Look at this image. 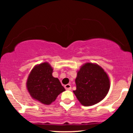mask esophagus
Segmentation results:
<instances>
[{
	"label": "esophagus",
	"mask_w": 133,
	"mask_h": 133,
	"mask_svg": "<svg viewBox=\"0 0 133 133\" xmlns=\"http://www.w3.org/2000/svg\"><path fill=\"white\" fill-rule=\"evenodd\" d=\"M64 88L66 90H71V86L70 84H68L65 85Z\"/></svg>",
	"instance_id": "esophagus-1"
}]
</instances>
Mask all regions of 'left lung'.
<instances>
[{
    "instance_id": "1",
    "label": "left lung",
    "mask_w": 133,
    "mask_h": 133,
    "mask_svg": "<svg viewBox=\"0 0 133 133\" xmlns=\"http://www.w3.org/2000/svg\"><path fill=\"white\" fill-rule=\"evenodd\" d=\"M74 94L84 106L97 104L106 97L110 88L108 74L99 65L85 64L77 72Z\"/></svg>"
}]
</instances>
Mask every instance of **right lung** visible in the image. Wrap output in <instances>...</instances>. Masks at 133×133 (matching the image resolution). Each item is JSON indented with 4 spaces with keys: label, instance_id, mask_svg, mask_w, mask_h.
Instances as JSON below:
<instances>
[{
    "label": "right lung",
    "instance_id": "1",
    "mask_svg": "<svg viewBox=\"0 0 133 133\" xmlns=\"http://www.w3.org/2000/svg\"><path fill=\"white\" fill-rule=\"evenodd\" d=\"M53 69L47 62L36 65L30 72L27 88L32 97L44 104L49 105L65 91L57 78L52 76Z\"/></svg>",
    "mask_w": 133,
    "mask_h": 133
}]
</instances>
